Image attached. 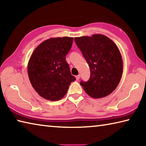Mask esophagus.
Wrapping results in <instances>:
<instances>
[{
  "label": "esophagus",
  "instance_id": "1",
  "mask_svg": "<svg viewBox=\"0 0 146 146\" xmlns=\"http://www.w3.org/2000/svg\"><path fill=\"white\" fill-rule=\"evenodd\" d=\"M80 78V75L76 76V80H78Z\"/></svg>",
  "mask_w": 146,
  "mask_h": 146
}]
</instances>
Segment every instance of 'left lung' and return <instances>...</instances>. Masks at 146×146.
I'll return each instance as SVG.
<instances>
[{
    "label": "left lung",
    "mask_w": 146,
    "mask_h": 146,
    "mask_svg": "<svg viewBox=\"0 0 146 146\" xmlns=\"http://www.w3.org/2000/svg\"><path fill=\"white\" fill-rule=\"evenodd\" d=\"M90 69V78L80 85L90 97H105L114 91L123 72L122 56L117 45L103 35L75 38Z\"/></svg>",
    "instance_id": "1"
}]
</instances>
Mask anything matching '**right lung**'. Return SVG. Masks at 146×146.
Segmentation results:
<instances>
[{"label":"right lung","mask_w":146,"mask_h":146,"mask_svg":"<svg viewBox=\"0 0 146 146\" xmlns=\"http://www.w3.org/2000/svg\"><path fill=\"white\" fill-rule=\"evenodd\" d=\"M73 40L68 36L49 38L32 53L28 65V76L35 90L45 99L60 100L76 80L66 60Z\"/></svg>","instance_id":"right-lung-1"}]
</instances>
